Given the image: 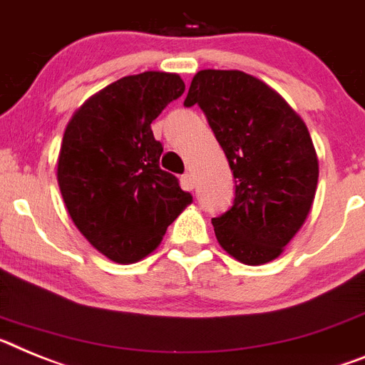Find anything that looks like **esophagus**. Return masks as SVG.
Returning <instances> with one entry per match:
<instances>
[{
  "label": "esophagus",
  "instance_id": "esophagus-1",
  "mask_svg": "<svg viewBox=\"0 0 365 365\" xmlns=\"http://www.w3.org/2000/svg\"><path fill=\"white\" fill-rule=\"evenodd\" d=\"M182 185L185 187L187 191H192L195 189V176L191 173H185L182 176Z\"/></svg>",
  "mask_w": 365,
  "mask_h": 365
}]
</instances>
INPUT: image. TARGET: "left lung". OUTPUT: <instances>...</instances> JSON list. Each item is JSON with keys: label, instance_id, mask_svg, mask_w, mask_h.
<instances>
[{"label": "left lung", "instance_id": "obj_1", "mask_svg": "<svg viewBox=\"0 0 365 365\" xmlns=\"http://www.w3.org/2000/svg\"><path fill=\"white\" fill-rule=\"evenodd\" d=\"M198 104L226 154L235 198L211 218L218 242L244 264L272 261L297 233L318 185V158L301 117L244 71L204 69L183 106Z\"/></svg>", "mask_w": 365, "mask_h": 365}]
</instances>
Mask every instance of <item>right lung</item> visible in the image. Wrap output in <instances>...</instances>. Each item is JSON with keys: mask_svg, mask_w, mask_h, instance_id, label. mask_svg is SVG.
<instances>
[{"mask_svg": "<svg viewBox=\"0 0 365 365\" xmlns=\"http://www.w3.org/2000/svg\"><path fill=\"white\" fill-rule=\"evenodd\" d=\"M178 75L123 77L82 104L66 128L58 185L75 226L115 262H135L156 248L192 196L160 169L163 145L152 121L182 97Z\"/></svg>", "mask_w": 365, "mask_h": 365, "instance_id": "obj_1", "label": "right lung"}]
</instances>
